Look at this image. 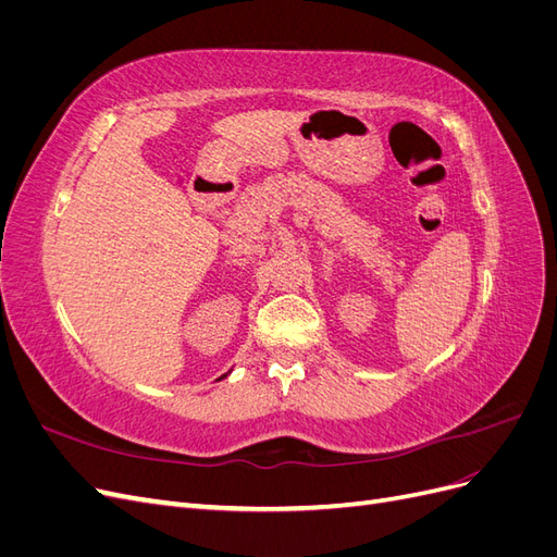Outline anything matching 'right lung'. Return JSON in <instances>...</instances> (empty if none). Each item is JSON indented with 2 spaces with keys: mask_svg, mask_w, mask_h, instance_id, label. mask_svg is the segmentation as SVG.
I'll list each match as a JSON object with an SVG mask.
<instances>
[{
  "mask_svg": "<svg viewBox=\"0 0 557 557\" xmlns=\"http://www.w3.org/2000/svg\"><path fill=\"white\" fill-rule=\"evenodd\" d=\"M225 376H227V374H225Z\"/></svg>",
  "mask_w": 557,
  "mask_h": 557,
  "instance_id": "right-lung-1",
  "label": "right lung"
}]
</instances>
